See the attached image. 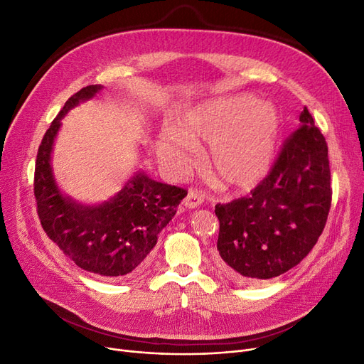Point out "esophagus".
Returning a JSON list of instances; mask_svg holds the SVG:
<instances>
[{"label": "esophagus", "instance_id": "obj_1", "mask_svg": "<svg viewBox=\"0 0 364 364\" xmlns=\"http://www.w3.org/2000/svg\"><path fill=\"white\" fill-rule=\"evenodd\" d=\"M203 199H205V196L200 192H198V190H190L186 199L183 200V205L188 209H193V208L200 206L203 203Z\"/></svg>", "mask_w": 364, "mask_h": 364}]
</instances>
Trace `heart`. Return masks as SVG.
<instances>
[{
    "label": "heart",
    "mask_w": 364,
    "mask_h": 364,
    "mask_svg": "<svg viewBox=\"0 0 364 364\" xmlns=\"http://www.w3.org/2000/svg\"><path fill=\"white\" fill-rule=\"evenodd\" d=\"M280 132L273 103L252 95L202 102L183 112L174 129H165L155 147L159 161L174 176L195 166L196 144L209 143L208 168L225 188L247 190L272 171Z\"/></svg>",
    "instance_id": "b5f03b06"
}]
</instances>
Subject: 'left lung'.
Instances as JSON below:
<instances>
[{"label": "left lung", "instance_id": "1", "mask_svg": "<svg viewBox=\"0 0 364 364\" xmlns=\"http://www.w3.org/2000/svg\"><path fill=\"white\" fill-rule=\"evenodd\" d=\"M328 144L307 107L251 196L218 203V265L233 282L277 277L317 243L331 209Z\"/></svg>", "mask_w": 364, "mask_h": 364}]
</instances>
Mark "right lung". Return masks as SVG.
Listing matches in <instances>:
<instances>
[{
  "mask_svg": "<svg viewBox=\"0 0 364 364\" xmlns=\"http://www.w3.org/2000/svg\"><path fill=\"white\" fill-rule=\"evenodd\" d=\"M102 90L103 85H88L73 94L51 122L38 149L33 193L44 232L65 255L90 273L121 277L144 264L187 192L151 180L141 169L102 203H84L63 192L53 171L62 119Z\"/></svg>",
  "mask_w": 364,
  "mask_h": 364,
  "instance_id": "obj_1",
  "label": "right lung"
}]
</instances>
